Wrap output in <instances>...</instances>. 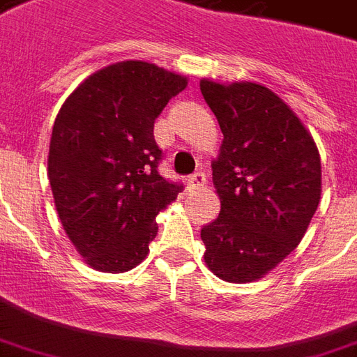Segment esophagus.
Returning a JSON list of instances; mask_svg holds the SVG:
<instances>
[{
    "instance_id": "esophagus-1",
    "label": "esophagus",
    "mask_w": 357,
    "mask_h": 357,
    "mask_svg": "<svg viewBox=\"0 0 357 357\" xmlns=\"http://www.w3.org/2000/svg\"><path fill=\"white\" fill-rule=\"evenodd\" d=\"M185 183H187V189L197 190V189H200V187H204V183H206V176H204V172H200V170H198V172H195L192 176H189Z\"/></svg>"
}]
</instances>
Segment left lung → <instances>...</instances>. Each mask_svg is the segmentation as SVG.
Here are the masks:
<instances>
[{"mask_svg": "<svg viewBox=\"0 0 357 357\" xmlns=\"http://www.w3.org/2000/svg\"><path fill=\"white\" fill-rule=\"evenodd\" d=\"M200 91L222 130L211 165L221 213L200 232L204 260L222 281H257L305 236L320 202V155L271 89L202 80Z\"/></svg>", "mask_w": 357, "mask_h": 357, "instance_id": "obj_1", "label": "left lung"}]
</instances>
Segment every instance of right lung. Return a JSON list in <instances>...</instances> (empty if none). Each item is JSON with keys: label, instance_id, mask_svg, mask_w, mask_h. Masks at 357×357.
I'll return each mask as SVG.
<instances>
[{"label": "right lung", "instance_id": "1", "mask_svg": "<svg viewBox=\"0 0 357 357\" xmlns=\"http://www.w3.org/2000/svg\"><path fill=\"white\" fill-rule=\"evenodd\" d=\"M187 78L146 61L97 70L54 121L48 179L65 232L91 268L123 273L148 257L155 217L183 190L159 174L153 123Z\"/></svg>", "mask_w": 357, "mask_h": 357}]
</instances>
